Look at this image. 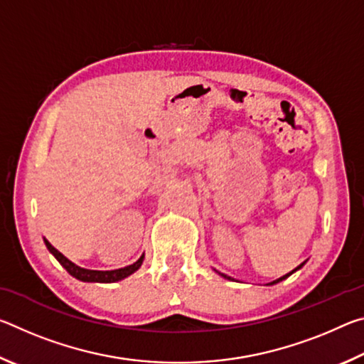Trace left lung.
Wrapping results in <instances>:
<instances>
[{"label":"left lung","instance_id":"left-lung-1","mask_svg":"<svg viewBox=\"0 0 364 364\" xmlns=\"http://www.w3.org/2000/svg\"><path fill=\"white\" fill-rule=\"evenodd\" d=\"M304 264H305V262H304V263H301V264H299V267H297V268H295V269H292V271H291V273H287V274H284V276H281V278H278V279H274L273 282H268V284H267V286H273V284H278V282H281V281H284V279H286V278H289V276H291L292 273H295V271H297V269H300L301 267H304ZM218 274H220V276H223V278H225V279H231V278H230V276H226V274H223V273H218Z\"/></svg>","mask_w":364,"mask_h":364}]
</instances>
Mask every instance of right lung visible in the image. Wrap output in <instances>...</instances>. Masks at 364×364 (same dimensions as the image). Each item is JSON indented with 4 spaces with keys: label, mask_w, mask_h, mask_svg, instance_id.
Returning a JSON list of instances; mask_svg holds the SVG:
<instances>
[{
    "label": "right lung",
    "mask_w": 364,
    "mask_h": 364,
    "mask_svg": "<svg viewBox=\"0 0 364 364\" xmlns=\"http://www.w3.org/2000/svg\"><path fill=\"white\" fill-rule=\"evenodd\" d=\"M43 241H45L48 250L51 252V254L56 257V260L67 269V273L73 276V278H77L78 281H83V282H117V281H122V279L128 278L130 274H133L134 271H138L141 268V264H143V260H144V254H143L136 262H134L133 264H128V267H125V268L110 269V271L88 269V268L78 267V264L70 262L69 258L60 254L58 249H54L53 245L48 242V239L43 237Z\"/></svg>",
    "instance_id": "right-lung-1"
}]
</instances>
